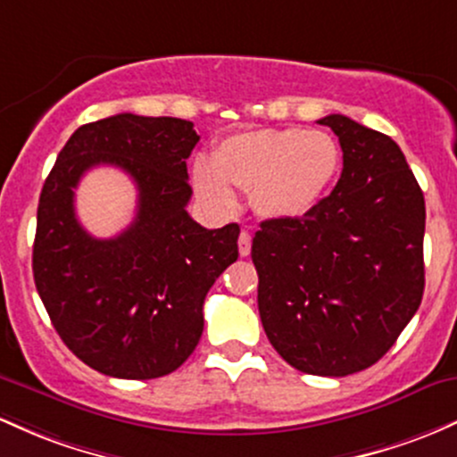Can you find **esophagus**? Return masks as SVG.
I'll list each match as a JSON object with an SVG mask.
<instances>
[{
    "label": "esophagus",
    "instance_id": "1",
    "mask_svg": "<svg viewBox=\"0 0 457 457\" xmlns=\"http://www.w3.org/2000/svg\"><path fill=\"white\" fill-rule=\"evenodd\" d=\"M239 254L242 256H248L250 254V248H253V235L248 233V230H242V235H239Z\"/></svg>",
    "mask_w": 457,
    "mask_h": 457
}]
</instances>
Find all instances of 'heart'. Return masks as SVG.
Listing matches in <instances>:
<instances>
[{"label":"heart","mask_w":457,"mask_h":457,"mask_svg":"<svg viewBox=\"0 0 457 457\" xmlns=\"http://www.w3.org/2000/svg\"><path fill=\"white\" fill-rule=\"evenodd\" d=\"M341 170V146L332 133L304 127L250 129L224 137L212 162H196L194 187L220 212L237 204L235 189H250L263 218L291 220L317 207Z\"/></svg>","instance_id":"heart-1"}]
</instances>
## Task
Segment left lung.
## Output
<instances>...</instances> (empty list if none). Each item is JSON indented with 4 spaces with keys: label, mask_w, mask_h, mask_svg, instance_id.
Returning a JSON list of instances; mask_svg holds the SVG:
<instances>
[{
    "label": "left lung",
    "mask_w": 457,
    "mask_h": 457,
    "mask_svg": "<svg viewBox=\"0 0 457 457\" xmlns=\"http://www.w3.org/2000/svg\"><path fill=\"white\" fill-rule=\"evenodd\" d=\"M317 122L339 137L341 179L312 212L256 230V300L291 367L341 378L380 361L421 304L425 201L391 137L343 114Z\"/></svg>",
    "instance_id": "left-lung-1"
}]
</instances>
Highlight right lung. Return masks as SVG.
<instances>
[{
  "mask_svg": "<svg viewBox=\"0 0 457 457\" xmlns=\"http://www.w3.org/2000/svg\"><path fill=\"white\" fill-rule=\"evenodd\" d=\"M194 122L116 114L81 125L51 168L36 213L34 283L60 339L112 378L151 380L196 350L203 304L237 261L239 224L204 228L187 213ZM95 165L134 179L138 212L120 236L96 240L74 215V187Z\"/></svg>",
  "mask_w": 457,
  "mask_h": 457,
  "instance_id": "1",
  "label": "right lung"
}]
</instances>
